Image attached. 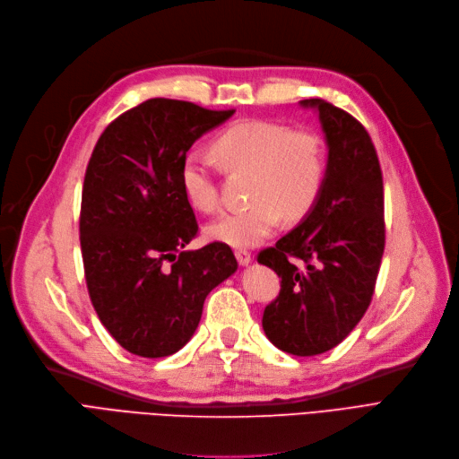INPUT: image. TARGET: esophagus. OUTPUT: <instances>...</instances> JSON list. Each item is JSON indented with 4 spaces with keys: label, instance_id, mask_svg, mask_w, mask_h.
<instances>
[{
    "label": "esophagus",
    "instance_id": "esophagus-1",
    "mask_svg": "<svg viewBox=\"0 0 459 459\" xmlns=\"http://www.w3.org/2000/svg\"><path fill=\"white\" fill-rule=\"evenodd\" d=\"M234 255H236V261L242 266H247L251 263V253L247 249H236Z\"/></svg>",
    "mask_w": 459,
    "mask_h": 459
}]
</instances>
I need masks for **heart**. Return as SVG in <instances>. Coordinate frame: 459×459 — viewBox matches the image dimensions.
Listing matches in <instances>:
<instances>
[{"label": "heart", "instance_id": "heart-1", "mask_svg": "<svg viewBox=\"0 0 459 459\" xmlns=\"http://www.w3.org/2000/svg\"><path fill=\"white\" fill-rule=\"evenodd\" d=\"M212 148L229 172H251V206L208 225L206 232L215 242L232 247L261 244L281 223L283 213L289 219L304 217L323 191L328 159L323 138L313 131L246 119L219 133ZM180 182L193 208L204 213L219 208V189L204 157L189 153L184 159Z\"/></svg>", "mask_w": 459, "mask_h": 459}]
</instances>
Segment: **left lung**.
Segmentation results:
<instances>
[{
  "label": "left lung",
  "mask_w": 459,
  "mask_h": 459,
  "mask_svg": "<svg viewBox=\"0 0 459 459\" xmlns=\"http://www.w3.org/2000/svg\"><path fill=\"white\" fill-rule=\"evenodd\" d=\"M300 105L318 112L326 134V180L302 223L256 261L281 277L263 315L268 340L315 356L340 345L371 304L385 253V191L366 127L323 99Z\"/></svg>",
  "instance_id": "1"
}]
</instances>
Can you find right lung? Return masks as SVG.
Returning a JSON list of instances; mask_svg holds the SVG:
<instances>
[{
    "label": "right lung",
    "mask_w": 459,
    "mask_h": 459,
    "mask_svg": "<svg viewBox=\"0 0 459 459\" xmlns=\"http://www.w3.org/2000/svg\"><path fill=\"white\" fill-rule=\"evenodd\" d=\"M234 110L155 97L99 136L82 187L81 247L99 321L126 351L163 358L195 333L206 296L238 268L227 244L184 251L198 232L180 169Z\"/></svg>",
    "instance_id": "obj_1"
}]
</instances>
